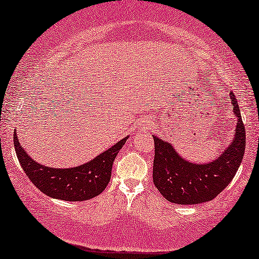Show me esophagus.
Here are the masks:
<instances>
[{
  "label": "esophagus",
  "mask_w": 259,
  "mask_h": 259,
  "mask_svg": "<svg viewBox=\"0 0 259 259\" xmlns=\"http://www.w3.org/2000/svg\"><path fill=\"white\" fill-rule=\"evenodd\" d=\"M143 127H145V129H147V125H145Z\"/></svg>",
  "instance_id": "esophagus-1"
}]
</instances>
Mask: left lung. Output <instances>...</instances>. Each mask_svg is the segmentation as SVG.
<instances>
[{
  "instance_id": "1",
  "label": "left lung",
  "mask_w": 259,
  "mask_h": 259,
  "mask_svg": "<svg viewBox=\"0 0 259 259\" xmlns=\"http://www.w3.org/2000/svg\"><path fill=\"white\" fill-rule=\"evenodd\" d=\"M230 107L238 117L232 143L210 163L195 164L183 159L171 143L153 136V183L167 201L195 205L212 200L229 185L244 158L246 134L235 95L229 94Z\"/></svg>"
}]
</instances>
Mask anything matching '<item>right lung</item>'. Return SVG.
Returning a JSON list of instances; mask_svg holds the SVG:
<instances>
[{
	"label": "right lung",
	"mask_w": 259,
	"mask_h": 259,
	"mask_svg": "<svg viewBox=\"0 0 259 259\" xmlns=\"http://www.w3.org/2000/svg\"><path fill=\"white\" fill-rule=\"evenodd\" d=\"M129 136L120 140L88 163L70 169H54L38 164L21 147L14 133V147L19 163L31 182L48 197L66 201H83L105 191L111 180L112 165Z\"/></svg>",
	"instance_id": "1"
}]
</instances>
